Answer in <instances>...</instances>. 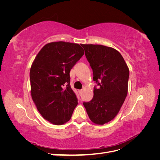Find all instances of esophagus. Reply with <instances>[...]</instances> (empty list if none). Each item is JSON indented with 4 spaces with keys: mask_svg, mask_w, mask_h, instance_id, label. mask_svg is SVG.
I'll return each instance as SVG.
<instances>
[{
    "mask_svg": "<svg viewBox=\"0 0 160 160\" xmlns=\"http://www.w3.org/2000/svg\"><path fill=\"white\" fill-rule=\"evenodd\" d=\"M79 93L80 95H82V93H83V89H81V90H79Z\"/></svg>",
    "mask_w": 160,
    "mask_h": 160,
    "instance_id": "obj_1",
    "label": "esophagus"
}]
</instances>
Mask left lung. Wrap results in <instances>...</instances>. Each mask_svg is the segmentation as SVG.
I'll return each instance as SVG.
<instances>
[{"label":"left lung","mask_w":160,"mask_h":160,"mask_svg":"<svg viewBox=\"0 0 160 160\" xmlns=\"http://www.w3.org/2000/svg\"><path fill=\"white\" fill-rule=\"evenodd\" d=\"M85 55L93 69V79L99 85L93 98L84 102L92 122L103 125L113 119L128 95L129 68L120 52L112 47L83 44Z\"/></svg>","instance_id":"1"}]
</instances>
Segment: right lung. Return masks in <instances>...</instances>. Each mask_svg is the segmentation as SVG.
<instances>
[{
  "label": "right lung",
  "mask_w": 160,
  "mask_h": 160,
  "mask_svg": "<svg viewBox=\"0 0 160 160\" xmlns=\"http://www.w3.org/2000/svg\"><path fill=\"white\" fill-rule=\"evenodd\" d=\"M83 55V49L77 43L52 42L42 48L32 62V99L42 117L52 124L69 121L78 103L71 88L69 72Z\"/></svg>",
  "instance_id": "add662e5"
}]
</instances>
